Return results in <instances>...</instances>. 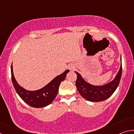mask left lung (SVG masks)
<instances>
[{"mask_svg": "<svg viewBox=\"0 0 134 134\" xmlns=\"http://www.w3.org/2000/svg\"><path fill=\"white\" fill-rule=\"evenodd\" d=\"M121 65L114 80L110 83L102 86H96L90 85L84 80L82 77L77 72L76 86L78 92L83 98L90 102H100L108 99L117 89L122 75V59Z\"/></svg>", "mask_w": 134, "mask_h": 134, "instance_id": "left-lung-1", "label": "left lung"}]
</instances>
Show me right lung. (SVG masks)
<instances>
[{
    "label": "right lung",
    "instance_id": "obj_1",
    "mask_svg": "<svg viewBox=\"0 0 134 134\" xmlns=\"http://www.w3.org/2000/svg\"><path fill=\"white\" fill-rule=\"evenodd\" d=\"M69 72V70H65L42 89L36 91H28L18 85L13 74L12 64L11 65L12 81L16 92L25 102L32 107L37 108L45 107L52 103L58 93L61 82L64 80Z\"/></svg>",
    "mask_w": 134,
    "mask_h": 134
}]
</instances>
